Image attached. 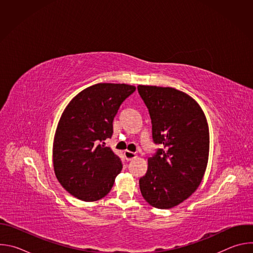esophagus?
<instances>
[{
	"mask_svg": "<svg viewBox=\"0 0 253 253\" xmlns=\"http://www.w3.org/2000/svg\"><path fill=\"white\" fill-rule=\"evenodd\" d=\"M124 155H125L126 160H128V161H130V160H132V159H135V158L137 157L136 153L131 152V151H128V150H126V151L124 152Z\"/></svg>",
	"mask_w": 253,
	"mask_h": 253,
	"instance_id": "esophagus-1",
	"label": "esophagus"
}]
</instances>
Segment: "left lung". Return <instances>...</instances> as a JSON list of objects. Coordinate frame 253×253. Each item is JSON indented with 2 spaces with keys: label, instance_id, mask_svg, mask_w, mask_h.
Listing matches in <instances>:
<instances>
[{
  "label": "left lung",
  "instance_id": "obj_1",
  "mask_svg": "<svg viewBox=\"0 0 253 253\" xmlns=\"http://www.w3.org/2000/svg\"><path fill=\"white\" fill-rule=\"evenodd\" d=\"M137 88L148 108L153 141L163 145L148 158L140 191L151 206L169 209L191 196L202 181L209 155L208 123L199 104L182 91Z\"/></svg>",
  "mask_w": 253,
  "mask_h": 253
}]
</instances>
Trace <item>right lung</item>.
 Instances as JSON below:
<instances>
[{
	"label": "right lung",
	"instance_id": "1",
	"mask_svg": "<svg viewBox=\"0 0 253 253\" xmlns=\"http://www.w3.org/2000/svg\"><path fill=\"white\" fill-rule=\"evenodd\" d=\"M135 90L127 84H95L65 108L54 136L53 165L58 181L71 195L92 202L110 192L122 163L103 141L111 138L119 107Z\"/></svg>",
	"mask_w": 253,
	"mask_h": 253
}]
</instances>
